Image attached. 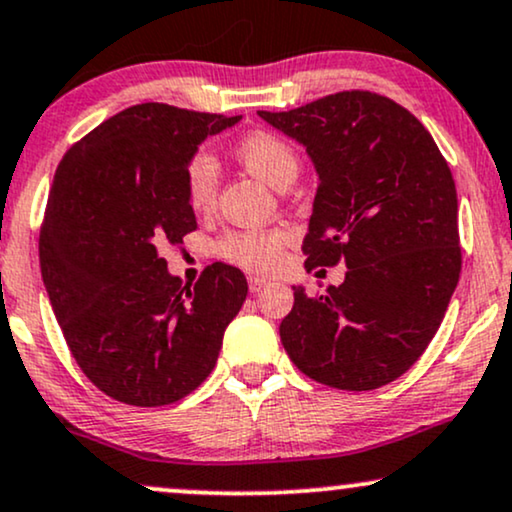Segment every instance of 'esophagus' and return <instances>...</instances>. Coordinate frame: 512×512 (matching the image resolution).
Instances as JSON below:
<instances>
[{
  "instance_id": "esophagus-1",
  "label": "esophagus",
  "mask_w": 512,
  "mask_h": 512,
  "mask_svg": "<svg viewBox=\"0 0 512 512\" xmlns=\"http://www.w3.org/2000/svg\"><path fill=\"white\" fill-rule=\"evenodd\" d=\"M268 287V282L263 280V277H249V289L251 292H261V289H266Z\"/></svg>"
}]
</instances>
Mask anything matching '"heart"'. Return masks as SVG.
Listing matches in <instances>:
<instances>
[{"mask_svg":"<svg viewBox=\"0 0 512 512\" xmlns=\"http://www.w3.org/2000/svg\"><path fill=\"white\" fill-rule=\"evenodd\" d=\"M235 156L242 166L268 185L285 189L299 175V154L287 140L266 130H256L237 142ZM218 194V166L208 154H194L185 166V199L194 213L211 211ZM292 232L285 227H251L225 235L218 254L225 261L256 275L275 273L285 263Z\"/></svg>","mask_w":512,"mask_h":512,"instance_id":"obj_1","label":"heart"}]
</instances>
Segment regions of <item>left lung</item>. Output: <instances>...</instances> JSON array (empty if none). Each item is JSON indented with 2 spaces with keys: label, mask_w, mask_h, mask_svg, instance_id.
<instances>
[{
  "label": "left lung",
  "mask_w": 512,
  "mask_h": 512,
  "mask_svg": "<svg viewBox=\"0 0 512 512\" xmlns=\"http://www.w3.org/2000/svg\"><path fill=\"white\" fill-rule=\"evenodd\" d=\"M318 170L306 268L346 263L325 294L294 287L280 339L311 380L346 391L394 382L437 334L460 277L451 168L418 118L349 90L292 111H258Z\"/></svg>",
  "instance_id": "8db88e82"
}]
</instances>
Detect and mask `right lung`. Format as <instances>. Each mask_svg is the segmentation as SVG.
<instances>
[{"mask_svg": "<svg viewBox=\"0 0 512 512\" xmlns=\"http://www.w3.org/2000/svg\"><path fill=\"white\" fill-rule=\"evenodd\" d=\"M239 118L137 104L87 132L56 168L42 280L75 363L111 399L168 406L216 368L246 277L213 263L197 285H182L159 251L197 230L187 161Z\"/></svg>", "mask_w": 512, "mask_h": 512, "instance_id": "add662e5", "label": "right lung"}]
</instances>
